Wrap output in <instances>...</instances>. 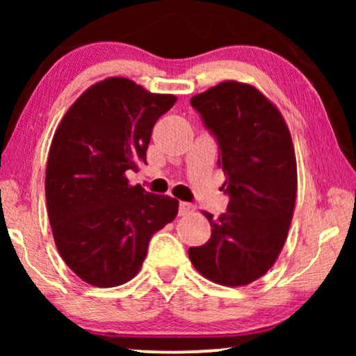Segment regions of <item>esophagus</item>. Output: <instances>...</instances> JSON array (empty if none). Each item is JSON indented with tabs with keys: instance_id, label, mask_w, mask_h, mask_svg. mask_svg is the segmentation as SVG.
I'll use <instances>...</instances> for the list:
<instances>
[{
	"instance_id": "esophagus-1",
	"label": "esophagus",
	"mask_w": 356,
	"mask_h": 356,
	"mask_svg": "<svg viewBox=\"0 0 356 356\" xmlns=\"http://www.w3.org/2000/svg\"><path fill=\"white\" fill-rule=\"evenodd\" d=\"M194 211H196V207H194L193 204L184 202V201L179 202V206H178V213H179V216H189V213H193Z\"/></svg>"
}]
</instances>
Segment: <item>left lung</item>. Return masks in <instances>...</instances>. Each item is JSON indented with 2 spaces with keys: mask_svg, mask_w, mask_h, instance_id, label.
Returning a JSON list of instances; mask_svg holds the SVG:
<instances>
[{
  "mask_svg": "<svg viewBox=\"0 0 356 356\" xmlns=\"http://www.w3.org/2000/svg\"><path fill=\"white\" fill-rule=\"evenodd\" d=\"M193 108L218 145L228 206L206 212L212 235L188 250L197 272L216 284L248 285L274 266L284 248L296 199V160L279 110L248 84L222 82L194 95Z\"/></svg>",
  "mask_w": 356,
  "mask_h": 356,
  "instance_id": "left-lung-1",
  "label": "left lung"
}]
</instances>
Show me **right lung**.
<instances>
[{"mask_svg": "<svg viewBox=\"0 0 356 356\" xmlns=\"http://www.w3.org/2000/svg\"><path fill=\"white\" fill-rule=\"evenodd\" d=\"M177 102L124 77L87 89L53 136L47 162L48 218L63 261L94 286L133 279L155 232L178 201L131 186L126 172L145 162L154 124Z\"/></svg>", "mask_w": 356, "mask_h": 356, "instance_id": "1", "label": "right lung"}]
</instances>
